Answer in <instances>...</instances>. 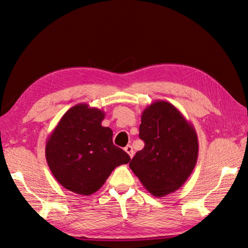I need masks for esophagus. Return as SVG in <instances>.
I'll return each mask as SVG.
<instances>
[{
	"label": "esophagus",
	"mask_w": 248,
	"mask_h": 248,
	"mask_svg": "<svg viewBox=\"0 0 248 248\" xmlns=\"http://www.w3.org/2000/svg\"><path fill=\"white\" fill-rule=\"evenodd\" d=\"M125 152L127 153V154H128L129 156H130V158H132V157H133V155H134V152H133V148L130 146V145H128V146H126L125 147Z\"/></svg>",
	"instance_id": "1"
}]
</instances>
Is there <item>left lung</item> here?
I'll use <instances>...</instances> for the list:
<instances>
[{
	"instance_id": "obj_1",
	"label": "left lung",
	"mask_w": 248,
	"mask_h": 248,
	"mask_svg": "<svg viewBox=\"0 0 248 248\" xmlns=\"http://www.w3.org/2000/svg\"><path fill=\"white\" fill-rule=\"evenodd\" d=\"M140 138L145 147L129 163L133 174L156 198L178 190L198 161L199 139L191 122L174 104L155 100L141 112Z\"/></svg>"
}]
</instances>
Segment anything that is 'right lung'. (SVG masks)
<instances>
[{
  "label": "right lung",
  "instance_id": "obj_1",
  "mask_svg": "<svg viewBox=\"0 0 248 248\" xmlns=\"http://www.w3.org/2000/svg\"><path fill=\"white\" fill-rule=\"evenodd\" d=\"M104 110L78 103L70 108L46 141V158L52 176L67 190L95 193L117 167L130 157L112 144V131L101 125Z\"/></svg>",
  "mask_w": 248,
  "mask_h": 248
}]
</instances>
